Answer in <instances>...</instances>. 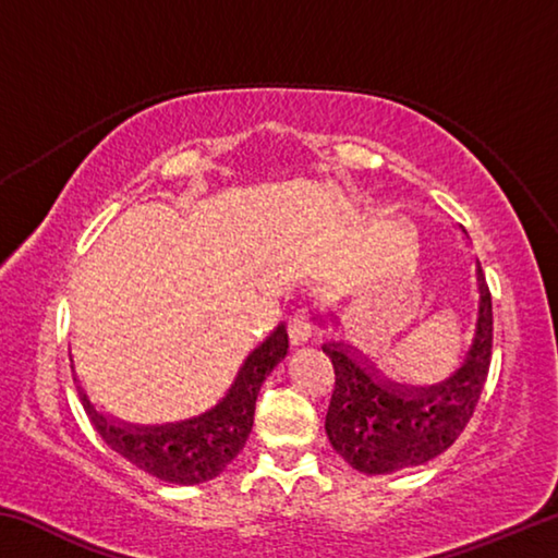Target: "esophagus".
I'll list each match as a JSON object with an SVG mask.
<instances>
[{"label":"esophagus","instance_id":"obj_1","mask_svg":"<svg viewBox=\"0 0 558 558\" xmlns=\"http://www.w3.org/2000/svg\"><path fill=\"white\" fill-rule=\"evenodd\" d=\"M288 335H290V342L295 347L310 342V337H313V319H310L307 310H298V313L290 317Z\"/></svg>","mask_w":558,"mask_h":558}]
</instances>
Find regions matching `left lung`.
Masks as SVG:
<instances>
[{"mask_svg": "<svg viewBox=\"0 0 558 558\" xmlns=\"http://www.w3.org/2000/svg\"><path fill=\"white\" fill-rule=\"evenodd\" d=\"M477 315L465 356L438 384L413 386L391 381L354 344L325 342L335 366V391L325 430L332 448L366 475H389L423 465L458 440L475 411L493 356V298L475 260ZM323 323L339 327L335 313Z\"/></svg>", "mask_w": 558, "mask_h": 558, "instance_id": "1", "label": "left lung"}]
</instances>
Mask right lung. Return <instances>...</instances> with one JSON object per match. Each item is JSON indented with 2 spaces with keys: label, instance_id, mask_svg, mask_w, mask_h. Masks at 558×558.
<instances>
[{
  "label": "right lung",
  "instance_id": "add662e5",
  "mask_svg": "<svg viewBox=\"0 0 558 558\" xmlns=\"http://www.w3.org/2000/svg\"><path fill=\"white\" fill-rule=\"evenodd\" d=\"M286 354L288 329L280 323L243 359L223 399L209 411L184 421L143 426L98 411L86 386L81 384L73 354L69 352L78 399L100 438L132 465L172 485H199L214 480L239 456L251 436L260 386Z\"/></svg>",
  "mask_w": 558,
  "mask_h": 558
}]
</instances>
